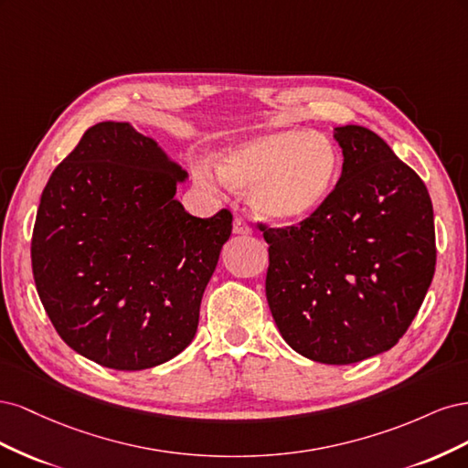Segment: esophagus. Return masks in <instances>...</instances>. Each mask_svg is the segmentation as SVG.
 Instances as JSON below:
<instances>
[{
	"instance_id": "esophagus-1",
	"label": "esophagus",
	"mask_w": 468,
	"mask_h": 468,
	"mask_svg": "<svg viewBox=\"0 0 468 468\" xmlns=\"http://www.w3.org/2000/svg\"><path fill=\"white\" fill-rule=\"evenodd\" d=\"M234 234H239V236H248L251 234V226L246 218L242 217H236L234 218Z\"/></svg>"
}]
</instances>
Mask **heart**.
Wrapping results in <instances>:
<instances>
[{
	"mask_svg": "<svg viewBox=\"0 0 468 468\" xmlns=\"http://www.w3.org/2000/svg\"><path fill=\"white\" fill-rule=\"evenodd\" d=\"M337 169L335 144L316 131L269 133L218 155L220 177L251 189L253 207L277 224L301 222L316 212L334 189ZM193 176L207 191L220 189L208 164H195Z\"/></svg>",
	"mask_w": 468,
	"mask_h": 468,
	"instance_id": "heart-1",
	"label": "heart"
}]
</instances>
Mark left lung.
I'll return each mask as SVG.
<instances>
[{"label":"left lung","instance_id":"1","mask_svg":"<svg viewBox=\"0 0 468 468\" xmlns=\"http://www.w3.org/2000/svg\"><path fill=\"white\" fill-rule=\"evenodd\" d=\"M342 177L313 215L258 222L269 244L265 294L282 339L301 356L349 365L399 344L435 273L430 193L365 126L334 131Z\"/></svg>","mask_w":468,"mask_h":468}]
</instances>
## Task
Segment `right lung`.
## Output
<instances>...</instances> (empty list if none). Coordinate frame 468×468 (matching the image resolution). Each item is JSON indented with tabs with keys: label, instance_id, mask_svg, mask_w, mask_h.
<instances>
[{
	"label": "right lung",
	"instance_id": "right-lung-1",
	"mask_svg": "<svg viewBox=\"0 0 468 468\" xmlns=\"http://www.w3.org/2000/svg\"><path fill=\"white\" fill-rule=\"evenodd\" d=\"M186 172L129 122H99L56 165L31 261L54 330L117 371L174 359L199 325L232 212L197 218L176 201Z\"/></svg>",
	"mask_w": 468,
	"mask_h": 468
}]
</instances>
